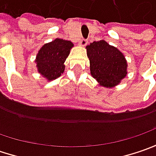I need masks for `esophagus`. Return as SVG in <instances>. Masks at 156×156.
<instances>
[{"instance_id":"1","label":"esophagus","mask_w":156,"mask_h":156,"mask_svg":"<svg viewBox=\"0 0 156 156\" xmlns=\"http://www.w3.org/2000/svg\"><path fill=\"white\" fill-rule=\"evenodd\" d=\"M79 43L81 46H86L87 44V41L85 39H81L79 41Z\"/></svg>"}]
</instances>
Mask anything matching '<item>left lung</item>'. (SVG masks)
I'll return each mask as SVG.
<instances>
[{"mask_svg": "<svg viewBox=\"0 0 156 156\" xmlns=\"http://www.w3.org/2000/svg\"><path fill=\"white\" fill-rule=\"evenodd\" d=\"M91 75L104 87H113L127 75V62L116 48L105 41L87 46Z\"/></svg>", "mask_w": 156, "mask_h": 156, "instance_id": "1", "label": "left lung"}]
</instances>
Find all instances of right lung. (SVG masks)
<instances>
[{
  "mask_svg": "<svg viewBox=\"0 0 156 156\" xmlns=\"http://www.w3.org/2000/svg\"><path fill=\"white\" fill-rule=\"evenodd\" d=\"M72 47L71 41L58 38L45 44L40 49L35 61L39 73L49 81L59 77L65 69L63 63Z\"/></svg>",
  "mask_w": 156,
  "mask_h": 156,
  "instance_id": "obj_1",
  "label": "right lung"
}]
</instances>
